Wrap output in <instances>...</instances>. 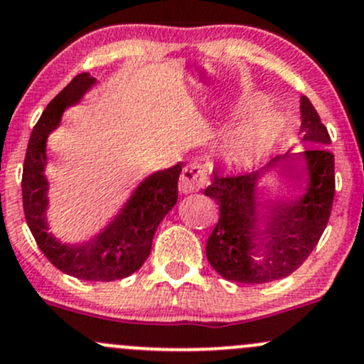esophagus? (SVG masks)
I'll list each match as a JSON object with an SVG mask.
<instances>
[{"label": "esophagus", "instance_id": "obj_1", "mask_svg": "<svg viewBox=\"0 0 364 364\" xmlns=\"http://www.w3.org/2000/svg\"><path fill=\"white\" fill-rule=\"evenodd\" d=\"M208 181V174H205L204 167L198 162H190L183 167L181 176H179V192L190 193L195 190L202 188Z\"/></svg>", "mask_w": 364, "mask_h": 364}]
</instances>
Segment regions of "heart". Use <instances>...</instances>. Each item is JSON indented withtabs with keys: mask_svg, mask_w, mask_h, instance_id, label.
Returning a JSON list of instances; mask_svg holds the SVG:
<instances>
[{
	"mask_svg": "<svg viewBox=\"0 0 364 364\" xmlns=\"http://www.w3.org/2000/svg\"><path fill=\"white\" fill-rule=\"evenodd\" d=\"M263 141V131L259 125H246L235 132L225 144V155L230 160H246L259 150Z\"/></svg>",
	"mask_w": 364,
	"mask_h": 364,
	"instance_id": "1",
	"label": "heart"
}]
</instances>
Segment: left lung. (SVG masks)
<instances>
[{"label":"left lung","mask_w":364,"mask_h":364,"mask_svg":"<svg viewBox=\"0 0 364 364\" xmlns=\"http://www.w3.org/2000/svg\"><path fill=\"white\" fill-rule=\"evenodd\" d=\"M300 112L307 146L275 156L265 171L300 167L304 195L270 200L258 188L263 171H213V183L204 193L220 205V220L208 239L205 256L223 279L263 284L288 277L309 258L326 228L335 197V159L326 148L330 134L305 95Z\"/></svg>","instance_id":"obj_1"}]
</instances>
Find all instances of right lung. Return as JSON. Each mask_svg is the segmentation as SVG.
Instances as JSON below:
<instances>
[{
    "instance_id": "1",
    "label": "right lung",
    "mask_w": 364,
    "mask_h": 364,
    "mask_svg": "<svg viewBox=\"0 0 364 364\" xmlns=\"http://www.w3.org/2000/svg\"><path fill=\"white\" fill-rule=\"evenodd\" d=\"M95 83L89 73H80L64 87L41 113L31 132L22 169V202L26 221L38 247L60 272L83 281H117L139 270L150 256L153 235L160 221L178 202L181 164L153 172L144 179L120 214L99 235L78 246H66L47 232L48 183L47 137L60 124L64 109L82 99Z\"/></svg>"
}]
</instances>
